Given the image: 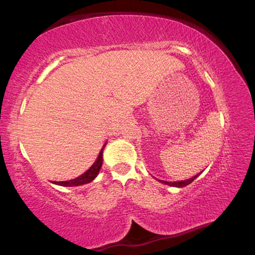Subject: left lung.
<instances>
[{
    "instance_id": "left-lung-1",
    "label": "left lung",
    "mask_w": 255,
    "mask_h": 255,
    "mask_svg": "<svg viewBox=\"0 0 255 255\" xmlns=\"http://www.w3.org/2000/svg\"><path fill=\"white\" fill-rule=\"evenodd\" d=\"M197 176H198V175H197ZM197 176L189 178V180H186V181H178V182H168V181H160V182H163V183H165V184H169V186H174V187H184V186H187V184L192 183L193 181H194L195 178H197Z\"/></svg>"
}]
</instances>
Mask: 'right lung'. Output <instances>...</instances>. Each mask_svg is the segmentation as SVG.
Masks as SVG:
<instances>
[{
    "label": "right lung",
    "instance_id": "right-lung-1",
    "mask_svg": "<svg viewBox=\"0 0 255 255\" xmlns=\"http://www.w3.org/2000/svg\"><path fill=\"white\" fill-rule=\"evenodd\" d=\"M103 150H104V146L102 148L101 152H99L97 160L93 163V165L87 170L86 172H84L81 176H79L74 180H69V181H58V182H55L56 184H60V186H64V187H73V186H81V184L85 183H89L92 180H95V177L97 176L99 169L102 168V164H103Z\"/></svg>",
    "mask_w": 255,
    "mask_h": 255
}]
</instances>
